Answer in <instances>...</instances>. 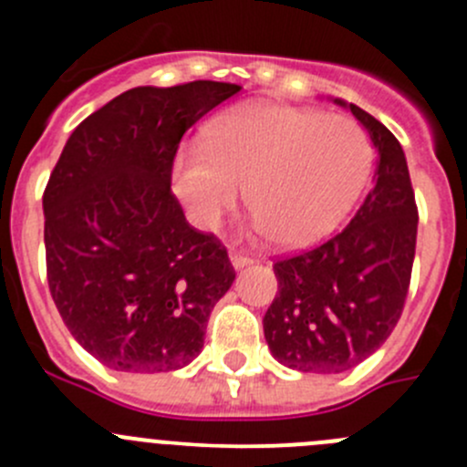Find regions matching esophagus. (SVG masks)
I'll list each match as a JSON object with an SVG mask.
<instances>
[{
	"label": "esophagus",
	"instance_id": "1",
	"mask_svg": "<svg viewBox=\"0 0 467 467\" xmlns=\"http://www.w3.org/2000/svg\"><path fill=\"white\" fill-rule=\"evenodd\" d=\"M230 262H233L234 268H242V266H246V264H251L253 257L248 255V253L233 248V251H230Z\"/></svg>",
	"mask_w": 467,
	"mask_h": 467
}]
</instances>
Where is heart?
I'll list each match as a JSON object with an SVG mask.
<instances>
[{
    "label": "heart",
    "mask_w": 467,
    "mask_h": 467,
    "mask_svg": "<svg viewBox=\"0 0 467 467\" xmlns=\"http://www.w3.org/2000/svg\"><path fill=\"white\" fill-rule=\"evenodd\" d=\"M373 169V142L357 119L282 103L234 108L182 150L173 187L192 221L216 228L246 190L255 228L273 244L321 242L357 203Z\"/></svg>",
    "instance_id": "1"
}]
</instances>
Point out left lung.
Wrapping results in <instances>:
<instances>
[{
  "label": "left lung",
  "instance_id": "obj_1",
  "mask_svg": "<svg viewBox=\"0 0 467 467\" xmlns=\"http://www.w3.org/2000/svg\"><path fill=\"white\" fill-rule=\"evenodd\" d=\"M348 108L379 150L373 187L348 228L273 262L277 294L262 321L273 357L303 373H343L379 350L402 317L416 255L418 205L402 146L373 115Z\"/></svg>",
  "mask_w": 467,
  "mask_h": 467
}]
</instances>
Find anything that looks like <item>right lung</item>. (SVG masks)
Returning a JSON list of instances; mask_svg holds the SVG:
<instances>
[{"mask_svg": "<svg viewBox=\"0 0 467 467\" xmlns=\"http://www.w3.org/2000/svg\"><path fill=\"white\" fill-rule=\"evenodd\" d=\"M242 86L133 88L69 135L42 194L47 282L63 323L112 370L169 373L199 357L234 280L228 251L171 192L182 135Z\"/></svg>", "mask_w": 467, "mask_h": 467, "instance_id": "1", "label": "right lung"}]
</instances>
